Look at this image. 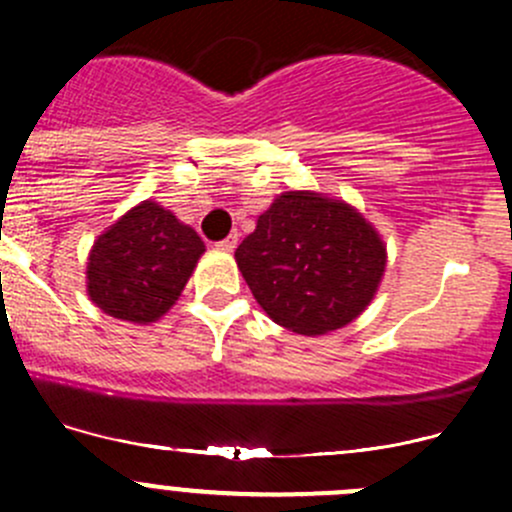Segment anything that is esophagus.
<instances>
[{
  "instance_id": "esophagus-1",
  "label": "esophagus",
  "mask_w": 512,
  "mask_h": 512,
  "mask_svg": "<svg viewBox=\"0 0 512 512\" xmlns=\"http://www.w3.org/2000/svg\"><path fill=\"white\" fill-rule=\"evenodd\" d=\"M216 246L221 248V251H233V248L238 246V233H231V236H226L223 241H218Z\"/></svg>"
}]
</instances>
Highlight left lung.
Masks as SVG:
<instances>
[{"label":"left lung","instance_id":"8db88e82","mask_svg":"<svg viewBox=\"0 0 512 512\" xmlns=\"http://www.w3.org/2000/svg\"><path fill=\"white\" fill-rule=\"evenodd\" d=\"M261 309L289 332H334L377 294L387 248L349 203L311 191L281 193L236 248Z\"/></svg>","mask_w":512,"mask_h":512}]
</instances>
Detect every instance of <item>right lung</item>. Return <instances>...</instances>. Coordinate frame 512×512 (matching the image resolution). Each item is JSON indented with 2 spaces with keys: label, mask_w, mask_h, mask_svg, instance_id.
I'll return each instance as SVG.
<instances>
[{
  "label": "right lung",
  "mask_w": 512,
  "mask_h": 512,
  "mask_svg": "<svg viewBox=\"0 0 512 512\" xmlns=\"http://www.w3.org/2000/svg\"><path fill=\"white\" fill-rule=\"evenodd\" d=\"M203 251L191 226L143 201L97 236L87 259V294L115 319L150 324L178 301Z\"/></svg>",
  "instance_id": "right-lung-1"
}]
</instances>
